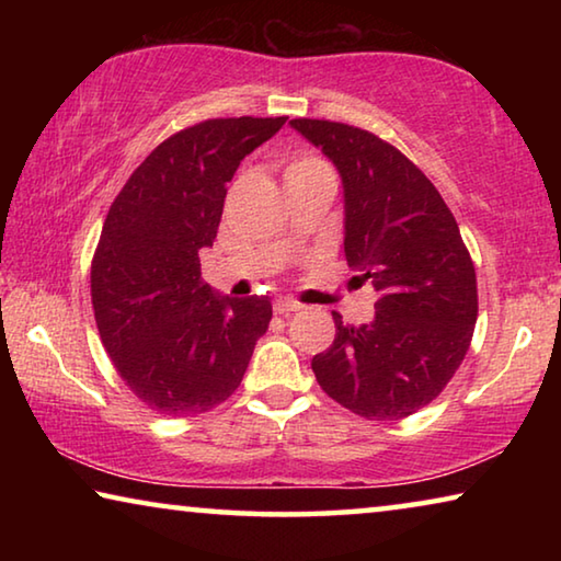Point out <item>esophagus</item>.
<instances>
[{
	"instance_id": "1",
	"label": "esophagus",
	"mask_w": 561,
	"mask_h": 561,
	"mask_svg": "<svg viewBox=\"0 0 561 561\" xmlns=\"http://www.w3.org/2000/svg\"><path fill=\"white\" fill-rule=\"evenodd\" d=\"M299 309H301V304L294 301V299H277V301H274V311H277V314H291V311H299Z\"/></svg>"
}]
</instances>
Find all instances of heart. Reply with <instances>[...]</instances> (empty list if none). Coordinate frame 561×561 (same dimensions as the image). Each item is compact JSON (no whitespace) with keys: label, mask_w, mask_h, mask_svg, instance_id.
<instances>
[{"label":"heart","mask_w":561,"mask_h":561,"mask_svg":"<svg viewBox=\"0 0 561 561\" xmlns=\"http://www.w3.org/2000/svg\"><path fill=\"white\" fill-rule=\"evenodd\" d=\"M327 165L321 163L319 158H311V156H299L289 160V165L284 168V180H294V178H304V175H311L317 173V170H324Z\"/></svg>","instance_id":"1"}]
</instances>
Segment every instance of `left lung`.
Here are the masks:
<instances>
[{"instance_id": "1", "label": "left lung", "mask_w": 561, "mask_h": 561, "mask_svg": "<svg viewBox=\"0 0 561 561\" xmlns=\"http://www.w3.org/2000/svg\"><path fill=\"white\" fill-rule=\"evenodd\" d=\"M289 126L339 170L346 262L378 294L368 324H344L334 311V344L311 358V371L351 413L401 421L428 405L468 354L472 260L440 193L401 150L344 123Z\"/></svg>"}]
</instances>
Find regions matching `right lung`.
<instances>
[{"label":"right lung","instance_id":"right-lung-1","mask_svg":"<svg viewBox=\"0 0 561 561\" xmlns=\"http://www.w3.org/2000/svg\"><path fill=\"white\" fill-rule=\"evenodd\" d=\"M287 118H215L163 140L123 185L91 264L99 334L126 386L185 417L227 401L270 329V297L234 299L203 282L242 158Z\"/></svg>","mask_w":561,"mask_h":561}]
</instances>
